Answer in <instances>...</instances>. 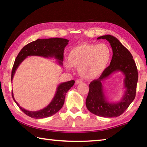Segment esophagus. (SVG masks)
<instances>
[{
	"mask_svg": "<svg viewBox=\"0 0 147 147\" xmlns=\"http://www.w3.org/2000/svg\"><path fill=\"white\" fill-rule=\"evenodd\" d=\"M83 83V80L81 79H78L76 80V84H80Z\"/></svg>",
	"mask_w": 147,
	"mask_h": 147,
	"instance_id": "obj_1",
	"label": "esophagus"
}]
</instances>
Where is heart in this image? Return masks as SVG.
Returning <instances> with one entry per match:
<instances>
[{
	"label": "heart",
	"instance_id": "b5f03b06",
	"mask_svg": "<svg viewBox=\"0 0 147 147\" xmlns=\"http://www.w3.org/2000/svg\"><path fill=\"white\" fill-rule=\"evenodd\" d=\"M111 58V51L104 43H82L73 47L69 54L65 66L78 67L80 75L91 80L100 76L106 70Z\"/></svg>",
	"mask_w": 147,
	"mask_h": 147
}]
</instances>
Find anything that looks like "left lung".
<instances>
[{"label":"left lung","instance_id":"1","mask_svg":"<svg viewBox=\"0 0 147 147\" xmlns=\"http://www.w3.org/2000/svg\"><path fill=\"white\" fill-rule=\"evenodd\" d=\"M106 39L112 48L113 56L109 65L98 79L89 84V90L86 104L88 110L94 115L103 117H115L123 114L136 97L138 72L130 51L115 37L106 35L97 39ZM121 71L125 76L124 80L126 91L121 100L110 103L107 100L101 82L113 72Z\"/></svg>","mask_w":147,"mask_h":147}]
</instances>
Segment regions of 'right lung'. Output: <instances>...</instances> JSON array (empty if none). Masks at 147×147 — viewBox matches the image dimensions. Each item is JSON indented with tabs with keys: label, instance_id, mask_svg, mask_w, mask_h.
I'll return each mask as SVG.
<instances>
[{
	"label": "right lung",
	"instance_id": "right-lung-1",
	"mask_svg": "<svg viewBox=\"0 0 147 147\" xmlns=\"http://www.w3.org/2000/svg\"><path fill=\"white\" fill-rule=\"evenodd\" d=\"M69 41L66 39L56 38L38 39L27 44L19 52L15 60L11 71V81L17 67L27 56H39L45 57V58L54 57L56 59H58V63L62 65V61H63L64 49L67 45ZM74 84V80H71L59 84L57 88L56 93L53 100L46 108L39 111H30L26 110L20 106L15 100L13 91L11 92V95L15 102L26 115L34 119H43L54 115L62 108V106H63L67 92L73 86Z\"/></svg>",
	"mask_w": 147,
	"mask_h": 147
}]
</instances>
